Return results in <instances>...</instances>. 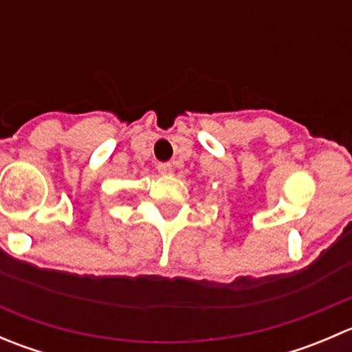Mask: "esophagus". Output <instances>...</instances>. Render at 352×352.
Returning <instances> with one entry per match:
<instances>
[{
    "instance_id": "esophagus-1",
    "label": "esophagus",
    "mask_w": 352,
    "mask_h": 352,
    "mask_svg": "<svg viewBox=\"0 0 352 352\" xmlns=\"http://www.w3.org/2000/svg\"><path fill=\"white\" fill-rule=\"evenodd\" d=\"M158 172L162 173V175H172L173 173L172 163H158Z\"/></svg>"
}]
</instances>
